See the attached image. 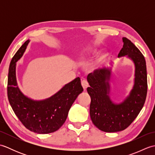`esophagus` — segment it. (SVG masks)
Here are the masks:
<instances>
[{
  "mask_svg": "<svg viewBox=\"0 0 155 155\" xmlns=\"http://www.w3.org/2000/svg\"><path fill=\"white\" fill-rule=\"evenodd\" d=\"M81 84H82V86H83V87L84 88V90H86L87 88L88 87V83L87 81H86V80L82 81Z\"/></svg>",
  "mask_w": 155,
  "mask_h": 155,
  "instance_id": "obj_1",
  "label": "esophagus"
}]
</instances>
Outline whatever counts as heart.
I'll return each instance as SVG.
<instances>
[{
	"label": "heart",
	"instance_id": "1",
	"mask_svg": "<svg viewBox=\"0 0 155 155\" xmlns=\"http://www.w3.org/2000/svg\"><path fill=\"white\" fill-rule=\"evenodd\" d=\"M97 52V50H95L94 48H87L85 51L84 52V53L82 55V60H84L85 59V58L87 57H89V56L92 55V54H94ZM98 67L97 64H93V65L91 66V68L93 69L96 68Z\"/></svg>",
	"mask_w": 155,
	"mask_h": 155
}]
</instances>
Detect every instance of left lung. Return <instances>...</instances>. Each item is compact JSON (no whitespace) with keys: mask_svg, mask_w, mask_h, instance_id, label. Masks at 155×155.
<instances>
[{"mask_svg":"<svg viewBox=\"0 0 155 155\" xmlns=\"http://www.w3.org/2000/svg\"><path fill=\"white\" fill-rule=\"evenodd\" d=\"M123 47L118 57H127L134 65V84L129 94L120 103H115L110 97L111 67H105L88 74L90 87V116L98 129L106 133L124 130L133 123L142 109L147 93V74L144 56L135 45L123 37ZM113 66V64H111Z\"/></svg>","mask_w":155,"mask_h":155,"instance_id":"1","label":"left lung"}]
</instances>
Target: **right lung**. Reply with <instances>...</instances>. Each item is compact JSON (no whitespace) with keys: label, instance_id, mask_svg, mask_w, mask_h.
Masks as SVG:
<instances>
[{"label":"right lung","instance_id":"add662e5","mask_svg":"<svg viewBox=\"0 0 155 155\" xmlns=\"http://www.w3.org/2000/svg\"><path fill=\"white\" fill-rule=\"evenodd\" d=\"M30 41L18 49L9 66L7 94L10 104L24 126L38 134H48L60 128L77 97L83 91L79 77L65 84L60 91L44 100H33L23 94L16 77V62L21 58Z\"/></svg>","mask_w":155,"mask_h":155}]
</instances>
